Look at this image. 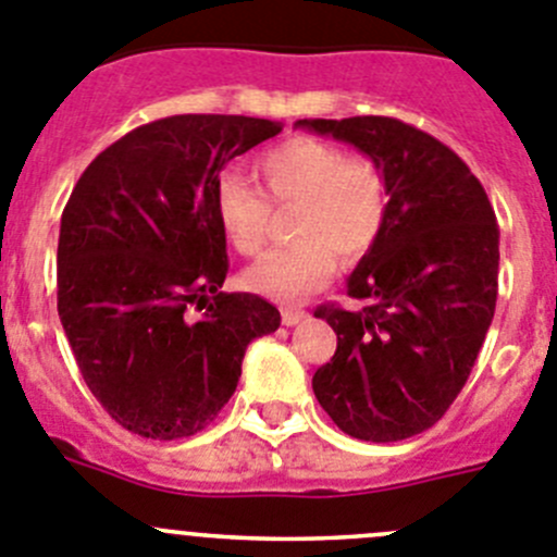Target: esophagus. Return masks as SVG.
Masks as SVG:
<instances>
[{
  "label": "esophagus",
  "mask_w": 557,
  "mask_h": 557,
  "mask_svg": "<svg viewBox=\"0 0 557 557\" xmlns=\"http://www.w3.org/2000/svg\"><path fill=\"white\" fill-rule=\"evenodd\" d=\"M305 319H308V310H302V308H283V324L285 326L302 324Z\"/></svg>",
  "instance_id": "34e87169"
}]
</instances>
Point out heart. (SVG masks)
Here are the masks:
<instances>
[{
    "label": "heart",
    "instance_id": "heart-1",
    "mask_svg": "<svg viewBox=\"0 0 557 557\" xmlns=\"http://www.w3.org/2000/svg\"><path fill=\"white\" fill-rule=\"evenodd\" d=\"M255 175L274 208H299L290 220L294 244L263 255L242 274L255 294L296 302L335 274L337 255L362 261L387 231L389 184L371 159H351L341 145L294 137L255 159ZM242 175L214 184V216L231 247L258 255L272 238V208Z\"/></svg>",
    "mask_w": 557,
    "mask_h": 557
}]
</instances>
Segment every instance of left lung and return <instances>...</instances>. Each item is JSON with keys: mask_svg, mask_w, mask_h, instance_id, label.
Instances as JSON below:
<instances>
[{"mask_svg": "<svg viewBox=\"0 0 557 557\" xmlns=\"http://www.w3.org/2000/svg\"><path fill=\"white\" fill-rule=\"evenodd\" d=\"M296 126L360 148L389 184L387 231L349 277L366 308H315L337 349L313 393L349 436L409 440L448 412L495 319V211L465 161L409 123L362 114Z\"/></svg>", "mask_w": 557, "mask_h": 557, "instance_id": "8db88e82", "label": "left lung"}]
</instances>
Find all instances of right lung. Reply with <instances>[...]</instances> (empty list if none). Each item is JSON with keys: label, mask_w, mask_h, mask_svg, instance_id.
I'll list each match as a JSON object with an SVG mask.
<instances>
[{"label": "right lung", "mask_w": 557, "mask_h": 557, "mask_svg": "<svg viewBox=\"0 0 557 557\" xmlns=\"http://www.w3.org/2000/svg\"><path fill=\"white\" fill-rule=\"evenodd\" d=\"M283 132L244 114H173L90 161L57 244V313L92 396L148 440L206 429L236 393L249 341L280 326L258 294H225L214 184ZM201 315L197 317L196 313Z\"/></svg>", "instance_id": "1"}]
</instances>
